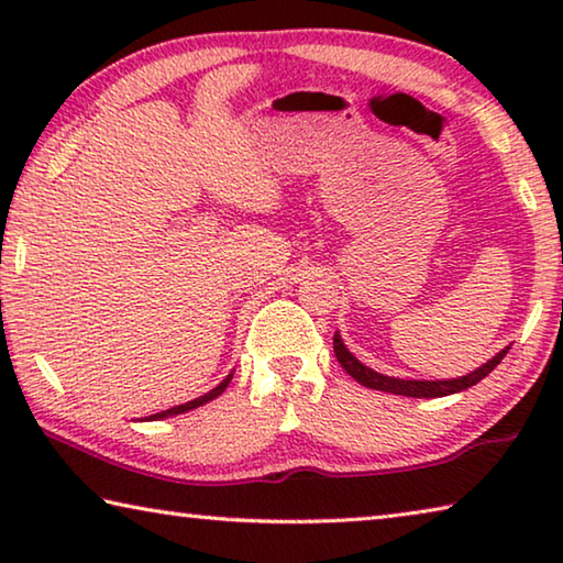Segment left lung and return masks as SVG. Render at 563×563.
Returning a JSON list of instances; mask_svg holds the SVG:
<instances>
[{
	"instance_id": "1",
	"label": "left lung",
	"mask_w": 563,
	"mask_h": 563,
	"mask_svg": "<svg viewBox=\"0 0 563 563\" xmlns=\"http://www.w3.org/2000/svg\"><path fill=\"white\" fill-rule=\"evenodd\" d=\"M332 350H335V357L342 365V369L350 377H355L360 385L365 387H373L379 389V393H389V395H402V397H444V395H454V393H462V389L472 387L479 383V379L487 377L494 367L499 365L507 355L509 347H504L497 357H492L487 365H482L479 369H474L472 375H464L460 379H424V383H419V379H397V377H387V375H379L375 369H369L362 365L357 357H352V352H347V347L342 345L340 335L335 332V338H332Z\"/></svg>"
}]
</instances>
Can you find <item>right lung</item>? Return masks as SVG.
<instances>
[{
	"label": "right lung",
	"instance_id": "obj_1",
	"mask_svg": "<svg viewBox=\"0 0 563 563\" xmlns=\"http://www.w3.org/2000/svg\"><path fill=\"white\" fill-rule=\"evenodd\" d=\"M233 379V375H228L221 385H218L216 389H211V393L208 395H203V397H198V399H190V402H186V405H178V407H170V409H166V412H158V415H151L148 419H164V417H170V415H180V412H188V409H196V407H201V405H206V402H211V399H216L218 395L223 393V389L228 387V383H231Z\"/></svg>",
	"mask_w": 563,
	"mask_h": 563
}]
</instances>
